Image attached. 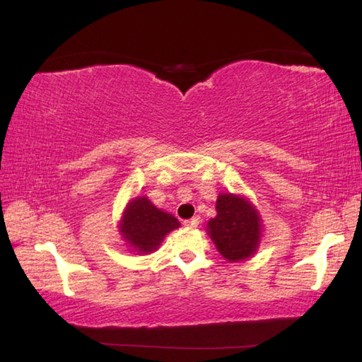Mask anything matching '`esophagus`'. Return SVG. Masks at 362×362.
Here are the masks:
<instances>
[{"label":"esophagus","instance_id":"esophagus-1","mask_svg":"<svg viewBox=\"0 0 362 362\" xmlns=\"http://www.w3.org/2000/svg\"><path fill=\"white\" fill-rule=\"evenodd\" d=\"M199 217H192V219H189V221H185L183 222V225L187 226V228H196V226L199 225Z\"/></svg>","mask_w":362,"mask_h":362}]
</instances>
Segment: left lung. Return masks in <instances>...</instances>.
I'll return each instance as SVG.
<instances>
[{
	"instance_id": "8db88e82",
	"label": "left lung",
	"mask_w": 362,
	"mask_h": 362,
	"mask_svg": "<svg viewBox=\"0 0 362 362\" xmlns=\"http://www.w3.org/2000/svg\"><path fill=\"white\" fill-rule=\"evenodd\" d=\"M216 217L206 223V233L223 259L242 262L253 257L262 240L264 225L257 208L248 197L221 192L216 200Z\"/></svg>"
}]
</instances>
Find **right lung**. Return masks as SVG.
<instances>
[{"label": "right lung", "mask_w": 362, "mask_h": 362, "mask_svg": "<svg viewBox=\"0 0 362 362\" xmlns=\"http://www.w3.org/2000/svg\"><path fill=\"white\" fill-rule=\"evenodd\" d=\"M180 222L170 213L157 208L146 196L128 202L119 221V233L126 247L137 255H151Z\"/></svg>", "instance_id": "right-lung-1"}]
</instances>
